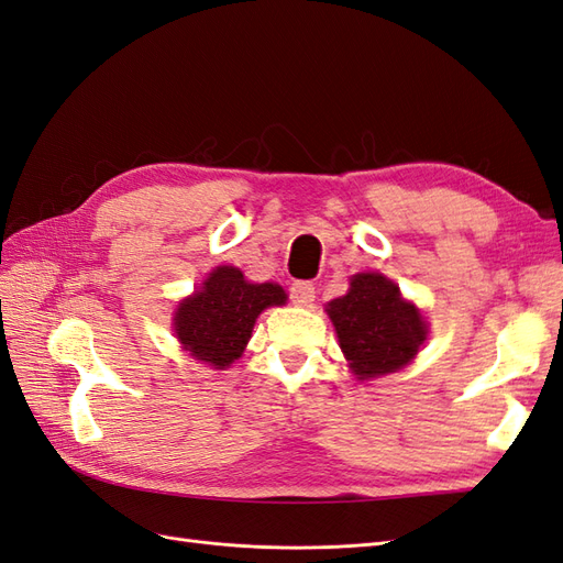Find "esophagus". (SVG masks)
<instances>
[{"label": "esophagus", "mask_w": 563, "mask_h": 563, "mask_svg": "<svg viewBox=\"0 0 563 563\" xmlns=\"http://www.w3.org/2000/svg\"><path fill=\"white\" fill-rule=\"evenodd\" d=\"M290 297L295 305H301V307H309L311 301L316 299V287L307 280H297L290 285Z\"/></svg>", "instance_id": "1"}]
</instances>
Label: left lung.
<instances>
[{"label": "left lung", "mask_w": 563, "mask_h": 563, "mask_svg": "<svg viewBox=\"0 0 563 563\" xmlns=\"http://www.w3.org/2000/svg\"><path fill=\"white\" fill-rule=\"evenodd\" d=\"M325 311L358 380L407 366L426 340L421 311L401 299L399 287L380 273H358L350 292L330 301Z\"/></svg>", "instance_id": "left-lung-1"}]
</instances>
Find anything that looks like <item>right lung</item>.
Instances as JSON below:
<instances>
[{"instance_id": "right-lung-1", "label": "right lung", "mask_w": 563, "mask_h": 563, "mask_svg": "<svg viewBox=\"0 0 563 563\" xmlns=\"http://www.w3.org/2000/svg\"><path fill=\"white\" fill-rule=\"evenodd\" d=\"M280 285L247 283L240 268L219 266L176 311L173 328L183 347L199 362L225 368L242 354L256 316L266 307L285 305Z\"/></svg>"}]
</instances>
